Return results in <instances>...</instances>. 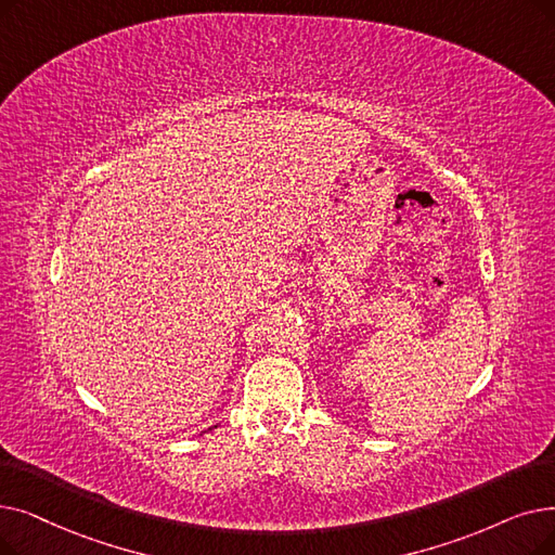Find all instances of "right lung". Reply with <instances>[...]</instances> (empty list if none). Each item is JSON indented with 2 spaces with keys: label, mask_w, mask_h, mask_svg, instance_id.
Segmentation results:
<instances>
[{
  "label": "right lung",
  "mask_w": 555,
  "mask_h": 555,
  "mask_svg": "<svg viewBox=\"0 0 555 555\" xmlns=\"http://www.w3.org/2000/svg\"><path fill=\"white\" fill-rule=\"evenodd\" d=\"M208 430H210V428H208Z\"/></svg>",
  "instance_id": "1"
}]
</instances>
